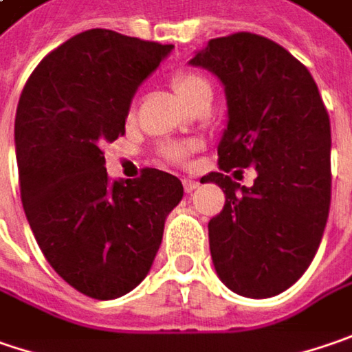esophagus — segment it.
Here are the masks:
<instances>
[{
    "label": "esophagus",
    "mask_w": 352,
    "mask_h": 352,
    "mask_svg": "<svg viewBox=\"0 0 352 352\" xmlns=\"http://www.w3.org/2000/svg\"><path fill=\"white\" fill-rule=\"evenodd\" d=\"M182 184H184L186 192H194V190L200 186V182H198V180H194V178H184V180H182Z\"/></svg>",
    "instance_id": "34e87169"
}]
</instances>
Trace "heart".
I'll return each mask as SVG.
<instances>
[{"mask_svg":"<svg viewBox=\"0 0 352 352\" xmlns=\"http://www.w3.org/2000/svg\"><path fill=\"white\" fill-rule=\"evenodd\" d=\"M172 85H174L178 97L182 98L188 107L196 100V97L202 91L210 89L208 80L204 79L202 75L194 73V71H180V73H176L174 79H172ZM164 154H166L168 160H172V162H184L186 156L190 154V146L188 144H168L166 148H164Z\"/></svg>","mask_w":352,"mask_h":352,"instance_id":"obj_1","label":"heart"}]
</instances>
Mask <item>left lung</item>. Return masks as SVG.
<instances>
[{
	"instance_id": "1",
	"label": "left lung",
	"mask_w": 352,
	"mask_h": 352,
	"mask_svg": "<svg viewBox=\"0 0 352 352\" xmlns=\"http://www.w3.org/2000/svg\"><path fill=\"white\" fill-rule=\"evenodd\" d=\"M223 85L228 120L218 164L202 182L223 190V210L208 223L221 283L241 297L289 289L319 250L331 206V122L303 63L255 33L210 39L192 59ZM254 166V186L225 172Z\"/></svg>"
}]
</instances>
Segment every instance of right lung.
<instances>
[{"label": "right lung", "instance_id": "obj_1", "mask_svg": "<svg viewBox=\"0 0 352 352\" xmlns=\"http://www.w3.org/2000/svg\"><path fill=\"white\" fill-rule=\"evenodd\" d=\"M174 45L89 29L51 51L23 87L15 154L27 221L45 259L93 299H116L148 275L182 182L144 168L111 180L107 142L124 134L134 93Z\"/></svg>", "mask_w": 352, "mask_h": 352}]
</instances>
